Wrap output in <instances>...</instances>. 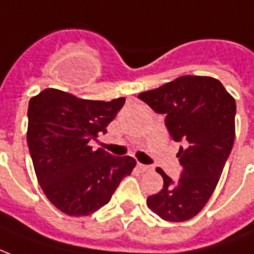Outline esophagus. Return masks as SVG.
<instances>
[{
  "label": "esophagus",
  "instance_id": "obj_1",
  "mask_svg": "<svg viewBox=\"0 0 254 254\" xmlns=\"http://www.w3.org/2000/svg\"><path fill=\"white\" fill-rule=\"evenodd\" d=\"M137 167H139V170L141 171H152L154 168L149 166H145V164H141V163H137Z\"/></svg>",
  "mask_w": 254,
  "mask_h": 254
}]
</instances>
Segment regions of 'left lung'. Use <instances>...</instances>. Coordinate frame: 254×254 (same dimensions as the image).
Listing matches in <instances>:
<instances>
[{"instance_id":"1","label":"left lung","mask_w":254,"mask_h":254,"mask_svg":"<svg viewBox=\"0 0 254 254\" xmlns=\"http://www.w3.org/2000/svg\"><path fill=\"white\" fill-rule=\"evenodd\" d=\"M137 98L164 114L172 139L183 141L178 152L182 176L174 182L158 168L164 184L147 205L166 221L192 219L213 193L233 147L235 99L220 80L198 75L179 76Z\"/></svg>"}]
</instances>
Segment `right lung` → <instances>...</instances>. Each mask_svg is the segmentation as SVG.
<instances>
[{"mask_svg":"<svg viewBox=\"0 0 254 254\" xmlns=\"http://www.w3.org/2000/svg\"><path fill=\"white\" fill-rule=\"evenodd\" d=\"M125 102L80 99L57 88H46L29 102L27 145L35 175L61 212L76 217L94 213L136 166L131 156H113L90 145L107 132Z\"/></svg>","mask_w":254,"mask_h":254,"instance_id":"add662e5","label":"right lung"}]
</instances>
